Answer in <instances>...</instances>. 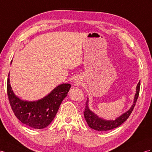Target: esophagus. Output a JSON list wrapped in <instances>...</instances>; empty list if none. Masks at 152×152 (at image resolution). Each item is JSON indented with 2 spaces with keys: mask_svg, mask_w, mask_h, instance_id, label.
I'll list each match as a JSON object with an SVG mask.
<instances>
[{
  "mask_svg": "<svg viewBox=\"0 0 152 152\" xmlns=\"http://www.w3.org/2000/svg\"><path fill=\"white\" fill-rule=\"evenodd\" d=\"M81 82H82V81L81 80V79L80 78H76L74 81V84L76 86H80V85L81 84Z\"/></svg>",
  "mask_w": 152,
  "mask_h": 152,
  "instance_id": "esophagus-1",
  "label": "esophagus"
}]
</instances>
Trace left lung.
<instances>
[{"instance_id": "1", "label": "left lung", "mask_w": 152, "mask_h": 152, "mask_svg": "<svg viewBox=\"0 0 152 152\" xmlns=\"http://www.w3.org/2000/svg\"><path fill=\"white\" fill-rule=\"evenodd\" d=\"M140 85L141 83H140L139 81L137 87H136V93L134 96V102L130 109L124 112L122 115H121L118 118H117L115 120H106L99 118L94 112L90 110L88 107V98H87L86 106H85V109L84 111V116L89 127L97 131H107L114 129V128L118 127L121 124H123L128 118V117L132 112V110H134L136 102H137L139 97Z\"/></svg>"}]
</instances>
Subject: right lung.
Masks as SVG:
<instances>
[{
    "label": "right lung",
    "instance_id": "add662e5",
    "mask_svg": "<svg viewBox=\"0 0 152 152\" xmlns=\"http://www.w3.org/2000/svg\"><path fill=\"white\" fill-rule=\"evenodd\" d=\"M71 87L69 83L60 84L43 98L29 102L15 94L10 85V73L7 81V96L14 114L22 123L35 129L45 128L52 122Z\"/></svg>",
    "mask_w": 152,
    "mask_h": 152
}]
</instances>
